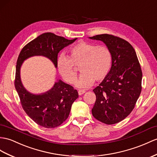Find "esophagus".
<instances>
[{
	"label": "esophagus",
	"instance_id": "34e87169",
	"mask_svg": "<svg viewBox=\"0 0 157 157\" xmlns=\"http://www.w3.org/2000/svg\"><path fill=\"white\" fill-rule=\"evenodd\" d=\"M85 93V91L83 90H78V93L79 95H82V94H83Z\"/></svg>",
	"mask_w": 157,
	"mask_h": 157
}]
</instances>
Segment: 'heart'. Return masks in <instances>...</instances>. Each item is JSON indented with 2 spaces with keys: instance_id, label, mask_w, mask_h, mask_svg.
I'll list each match as a JSON object with an SVG mask.
<instances>
[{
  "instance_id": "b5f03b06",
  "label": "heart",
  "mask_w": 157,
  "mask_h": 157,
  "mask_svg": "<svg viewBox=\"0 0 157 157\" xmlns=\"http://www.w3.org/2000/svg\"><path fill=\"white\" fill-rule=\"evenodd\" d=\"M113 55L109 47L85 41H80L70 49L69 57L60 55L57 68L62 78L68 84L76 81L77 72L75 66H80L82 73L76 81L78 88L90 86L94 82L104 80L111 70Z\"/></svg>"
}]
</instances>
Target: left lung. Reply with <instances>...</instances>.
Instances as JSON below:
<instances>
[{
  "label": "left lung",
  "mask_w": 157,
  "mask_h": 157,
  "mask_svg": "<svg viewBox=\"0 0 157 157\" xmlns=\"http://www.w3.org/2000/svg\"><path fill=\"white\" fill-rule=\"evenodd\" d=\"M89 38L102 41L113 55L109 75L93 89L96 101L92 114L103 123L115 124L135 108L142 90V70L135 49L128 41L109 34Z\"/></svg>",
  "instance_id": "1"
}]
</instances>
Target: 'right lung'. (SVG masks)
Segmentation results:
<instances>
[{"instance_id": "add662e5", "label": "right lung", "mask_w": 157, "mask_h": 157, "mask_svg": "<svg viewBox=\"0 0 157 157\" xmlns=\"http://www.w3.org/2000/svg\"><path fill=\"white\" fill-rule=\"evenodd\" d=\"M76 39L68 40L54 33H43L26 44L18 55L14 80L15 89L22 109L32 120L41 127L51 128L63 124L69 115L72 103L78 97V92L72 86L59 81L51 90L44 94L30 93L21 82V67L23 61L29 57L42 55L51 59L57 67L58 53Z\"/></svg>"}]
</instances>
